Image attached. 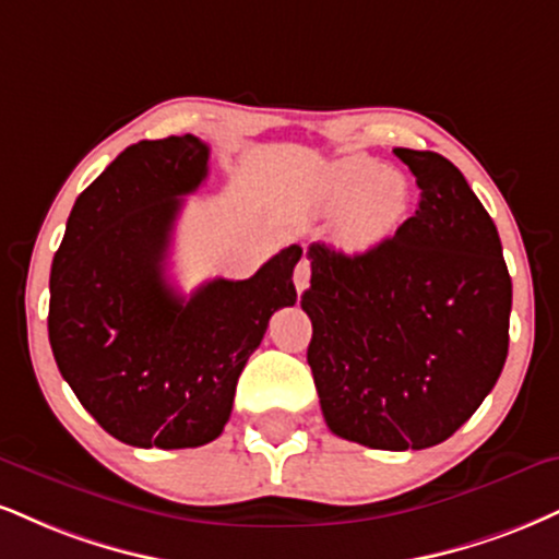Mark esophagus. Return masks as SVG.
Here are the masks:
<instances>
[{
  "label": "esophagus",
  "instance_id": "1",
  "mask_svg": "<svg viewBox=\"0 0 559 559\" xmlns=\"http://www.w3.org/2000/svg\"><path fill=\"white\" fill-rule=\"evenodd\" d=\"M309 275H312V267H309V260L301 258L297 262V267H294V286H297V292L301 294L305 288L309 286Z\"/></svg>",
  "mask_w": 559,
  "mask_h": 559
}]
</instances>
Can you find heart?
Segmentation results:
<instances>
[{"instance_id": "heart-1", "label": "heart", "mask_w": 559, "mask_h": 559, "mask_svg": "<svg viewBox=\"0 0 559 559\" xmlns=\"http://www.w3.org/2000/svg\"><path fill=\"white\" fill-rule=\"evenodd\" d=\"M314 207L338 215L335 245L346 254H367L399 231L412 207V181L374 158H341L314 185Z\"/></svg>"}]
</instances>
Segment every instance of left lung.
<instances>
[{
    "label": "left lung",
    "instance_id": "obj_1",
    "mask_svg": "<svg viewBox=\"0 0 559 559\" xmlns=\"http://www.w3.org/2000/svg\"><path fill=\"white\" fill-rule=\"evenodd\" d=\"M393 153L416 177L419 207L367 254L309 245L301 309L331 432L421 450L472 419L500 378L513 284L495 221L463 174L440 153Z\"/></svg>",
    "mask_w": 559,
    "mask_h": 559
}]
</instances>
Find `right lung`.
<instances>
[{
  "instance_id": "obj_1",
  "label": "right lung",
  "mask_w": 559,
  "mask_h": 559,
  "mask_svg": "<svg viewBox=\"0 0 559 559\" xmlns=\"http://www.w3.org/2000/svg\"><path fill=\"white\" fill-rule=\"evenodd\" d=\"M194 134L140 140L75 200L51 262L49 344L83 408L134 448H198L224 432L237 380L275 309L297 301L301 247L252 278L181 297L166 278L177 215L207 177Z\"/></svg>"
}]
</instances>
